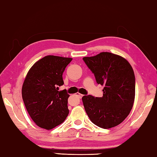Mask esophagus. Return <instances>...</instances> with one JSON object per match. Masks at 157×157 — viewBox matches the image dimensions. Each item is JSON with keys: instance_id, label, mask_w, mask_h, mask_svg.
I'll list each match as a JSON object with an SVG mask.
<instances>
[{"instance_id": "1", "label": "esophagus", "mask_w": 157, "mask_h": 157, "mask_svg": "<svg viewBox=\"0 0 157 157\" xmlns=\"http://www.w3.org/2000/svg\"><path fill=\"white\" fill-rule=\"evenodd\" d=\"M76 96H77V97H78V98H82V97H83V95H82V94H77Z\"/></svg>"}]
</instances>
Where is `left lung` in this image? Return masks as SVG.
I'll return each mask as SVG.
<instances>
[{
	"mask_svg": "<svg viewBox=\"0 0 157 157\" xmlns=\"http://www.w3.org/2000/svg\"><path fill=\"white\" fill-rule=\"evenodd\" d=\"M83 60L94 74L97 83L104 86L102 97L87 95L82 98L87 116L101 128L119 125L133 107L135 76L132 67L124 58L110 52Z\"/></svg>",
	"mask_w": 157,
	"mask_h": 157,
	"instance_id": "1",
	"label": "left lung"
}]
</instances>
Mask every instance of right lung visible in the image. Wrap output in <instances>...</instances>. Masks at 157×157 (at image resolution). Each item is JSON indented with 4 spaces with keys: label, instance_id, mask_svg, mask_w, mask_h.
Returning a JSON list of instances; mask_svg holds the SVG:
<instances>
[{
    "label": "right lung",
    "instance_id": "obj_1",
    "mask_svg": "<svg viewBox=\"0 0 157 157\" xmlns=\"http://www.w3.org/2000/svg\"><path fill=\"white\" fill-rule=\"evenodd\" d=\"M72 59L46 56L30 68L22 87V97L30 117L38 127L51 130L64 121L69 114L67 90L63 73Z\"/></svg>",
    "mask_w": 157,
    "mask_h": 157
}]
</instances>
